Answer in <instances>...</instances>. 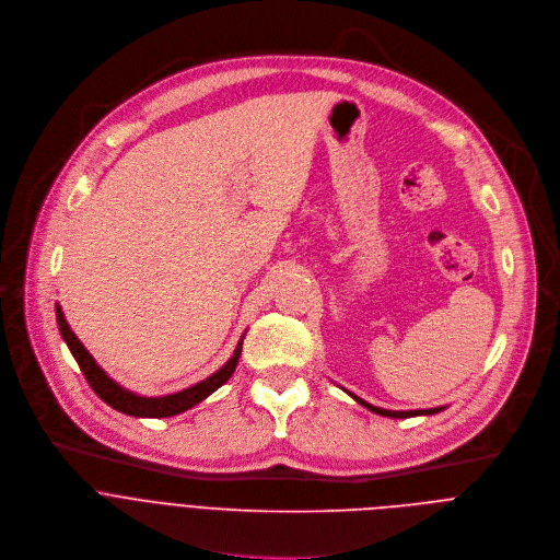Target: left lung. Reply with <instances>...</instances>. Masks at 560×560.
<instances>
[{
	"label": "left lung",
	"instance_id": "obj_1",
	"mask_svg": "<svg viewBox=\"0 0 560 560\" xmlns=\"http://www.w3.org/2000/svg\"><path fill=\"white\" fill-rule=\"evenodd\" d=\"M347 390V388H345ZM349 393V390H347ZM358 404H362L364 408H369L371 412H375V415H382V417H390V419H408V417H419V415H434V412H441L445 406H436V408H421V410H386V408H377V406H373V404H369V401H364L362 397H358V395H353V393H349Z\"/></svg>",
	"mask_w": 560,
	"mask_h": 560
}]
</instances>
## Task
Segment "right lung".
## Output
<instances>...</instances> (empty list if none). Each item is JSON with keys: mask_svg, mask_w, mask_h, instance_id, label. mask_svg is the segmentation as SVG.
I'll return each instance as SVG.
<instances>
[{"mask_svg": "<svg viewBox=\"0 0 560 560\" xmlns=\"http://www.w3.org/2000/svg\"><path fill=\"white\" fill-rule=\"evenodd\" d=\"M55 313H57V324H59V330H61V338L63 342L68 345L72 358L77 360L81 373L85 375L88 384L92 386V390L115 410L124 412V415H130V417H150V419H161V417H174L178 412H185L189 410L191 406L200 404L202 399H207L213 390H218L222 384H225L236 366H238V360H241V353H243V340L245 335L241 338L234 355L225 362V366H220L215 373H211L207 380L185 388V390H178V393H172V395H161V397H145V395H139V393H132L128 388H124L121 384H117L112 377H107V373L94 362V358L83 349V345L79 342L77 335L72 332V328L68 326L66 317H63V311L61 306L57 304L55 306Z\"/></svg>", "mask_w": 560, "mask_h": 560, "instance_id": "obj_1", "label": "right lung"}]
</instances>
